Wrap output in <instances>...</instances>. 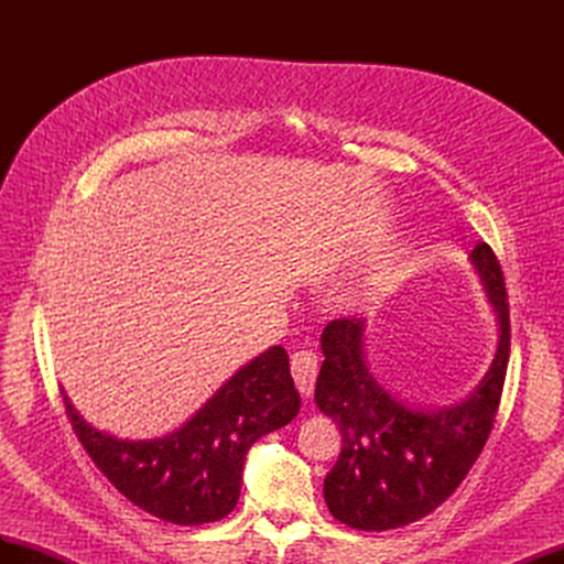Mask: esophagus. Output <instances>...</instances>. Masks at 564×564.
I'll return each mask as SVG.
<instances>
[{
	"label": "esophagus",
	"mask_w": 564,
	"mask_h": 564,
	"mask_svg": "<svg viewBox=\"0 0 564 564\" xmlns=\"http://www.w3.org/2000/svg\"><path fill=\"white\" fill-rule=\"evenodd\" d=\"M292 377L303 398H311L317 381V355L311 350H299L292 355Z\"/></svg>",
	"instance_id": "esophagus-1"
}]
</instances>
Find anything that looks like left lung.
<instances>
[{"label": "left lung", "mask_w": 564, "mask_h": 564, "mask_svg": "<svg viewBox=\"0 0 564 564\" xmlns=\"http://www.w3.org/2000/svg\"><path fill=\"white\" fill-rule=\"evenodd\" d=\"M470 261L499 317V346L485 379L464 402L409 406L367 369L365 319H332L324 327L315 402L344 437L338 460L324 477V501L338 522L362 532L416 522L452 497L480 456L501 402L510 317L497 253L480 242Z\"/></svg>", "instance_id": "obj_1"}]
</instances>
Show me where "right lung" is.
I'll return each instance as SVG.
<instances>
[{
  "label": "right lung",
  "mask_w": 564,
  "mask_h": 564,
  "mask_svg": "<svg viewBox=\"0 0 564 564\" xmlns=\"http://www.w3.org/2000/svg\"><path fill=\"white\" fill-rule=\"evenodd\" d=\"M65 414L96 468L145 513L172 524H204L237 506L245 456L301 409L282 346L235 371L178 431L155 440H119L79 416L61 390Z\"/></svg>",
  "instance_id": "obj_1"
}]
</instances>
